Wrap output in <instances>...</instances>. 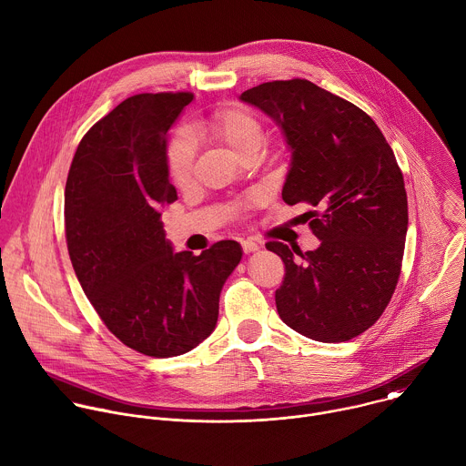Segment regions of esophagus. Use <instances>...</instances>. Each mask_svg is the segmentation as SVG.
Masks as SVG:
<instances>
[{"label": "esophagus", "instance_id": "esophagus-1", "mask_svg": "<svg viewBox=\"0 0 466 466\" xmlns=\"http://www.w3.org/2000/svg\"><path fill=\"white\" fill-rule=\"evenodd\" d=\"M241 248H243L245 254H250V252L259 250V245L256 241H252V239H245V241H241Z\"/></svg>", "mask_w": 466, "mask_h": 466}]
</instances>
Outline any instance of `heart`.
Returning a JSON list of instances; mask_svg holds the SVG:
<instances>
[{
  "mask_svg": "<svg viewBox=\"0 0 466 466\" xmlns=\"http://www.w3.org/2000/svg\"><path fill=\"white\" fill-rule=\"evenodd\" d=\"M201 127L238 155H243L248 149H258L263 138V129L258 118L239 106L221 107L210 113L201 120ZM194 157L196 142L192 133L187 129L176 131L167 146V172L176 187H187L190 183Z\"/></svg>",
  "mask_w": 466,
  "mask_h": 466,
  "instance_id": "obj_1",
  "label": "heart"
}]
</instances>
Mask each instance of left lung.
Masks as SVG:
<instances>
[{"label": "left lung", "mask_w": 466, "mask_h": 466, "mask_svg": "<svg viewBox=\"0 0 466 466\" xmlns=\"http://www.w3.org/2000/svg\"><path fill=\"white\" fill-rule=\"evenodd\" d=\"M239 100L281 129L290 151L281 198L313 208L320 239L298 258L267 243L285 263L278 315L307 339L348 342L380 319L400 274L408 199L393 149L370 115L309 80L265 82Z\"/></svg>", "instance_id": "8db88e82"}]
</instances>
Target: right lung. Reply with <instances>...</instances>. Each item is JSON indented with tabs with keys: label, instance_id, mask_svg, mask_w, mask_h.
I'll use <instances>...</instances> for the list:
<instances>
[{
	"label": "right lung",
	"instance_id": "1",
	"mask_svg": "<svg viewBox=\"0 0 466 466\" xmlns=\"http://www.w3.org/2000/svg\"><path fill=\"white\" fill-rule=\"evenodd\" d=\"M192 93L126 98L80 140L66 183L75 274L106 328L155 359L192 351L216 329L219 294L241 261L236 241L174 252L161 208L177 199L168 129Z\"/></svg>",
	"mask_w": 466,
	"mask_h": 466
}]
</instances>
